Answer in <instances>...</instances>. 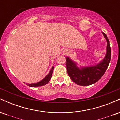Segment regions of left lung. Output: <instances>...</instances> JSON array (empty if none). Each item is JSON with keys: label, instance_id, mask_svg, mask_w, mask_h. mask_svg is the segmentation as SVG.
<instances>
[{"label": "left lung", "instance_id": "1", "mask_svg": "<svg viewBox=\"0 0 120 120\" xmlns=\"http://www.w3.org/2000/svg\"><path fill=\"white\" fill-rule=\"evenodd\" d=\"M104 38L107 40V47L106 55L103 61L93 67L78 68L76 63L69 57L66 58V66L67 72L74 83L81 86H89L96 83L105 73L111 58V49L107 35L103 33Z\"/></svg>", "mask_w": 120, "mask_h": 120}]
</instances>
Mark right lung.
I'll list each match as a JSON object with an SVG mask.
<instances>
[{"label":"right lung","mask_w":120,"mask_h":120,"mask_svg":"<svg viewBox=\"0 0 120 120\" xmlns=\"http://www.w3.org/2000/svg\"><path fill=\"white\" fill-rule=\"evenodd\" d=\"M53 67H52V69H51L49 73V74L46 75V77H45V78L42 79V81H41L40 82H38L37 83H31V84H27V85H28L29 86L31 87H39V86H42L44 85H46V84L49 83V80L51 78V77L52 75V73H53Z\"/></svg>","instance_id":"obj_1"}]
</instances>
